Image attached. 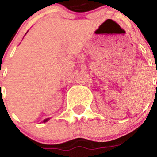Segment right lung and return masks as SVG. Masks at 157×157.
<instances>
[{"label":"right lung","mask_w":157,"mask_h":157,"mask_svg":"<svg viewBox=\"0 0 157 157\" xmlns=\"http://www.w3.org/2000/svg\"><path fill=\"white\" fill-rule=\"evenodd\" d=\"M48 120H49V118H48V119H45V120H44V121H44V122H46V121H48Z\"/></svg>","instance_id":"right-lung-1"}]
</instances>
